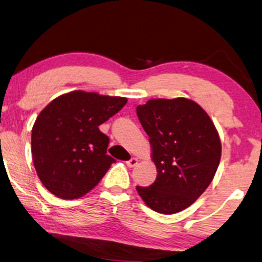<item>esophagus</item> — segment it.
<instances>
[{
	"instance_id": "34e87169",
	"label": "esophagus",
	"mask_w": 262,
	"mask_h": 262,
	"mask_svg": "<svg viewBox=\"0 0 262 262\" xmlns=\"http://www.w3.org/2000/svg\"><path fill=\"white\" fill-rule=\"evenodd\" d=\"M138 164V159L137 158H131L130 160L126 161V165H127L128 167H135Z\"/></svg>"
}]
</instances>
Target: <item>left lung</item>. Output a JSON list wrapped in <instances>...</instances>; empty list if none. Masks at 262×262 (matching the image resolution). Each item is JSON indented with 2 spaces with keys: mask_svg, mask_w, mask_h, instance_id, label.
<instances>
[{
  "mask_svg": "<svg viewBox=\"0 0 262 262\" xmlns=\"http://www.w3.org/2000/svg\"><path fill=\"white\" fill-rule=\"evenodd\" d=\"M136 112L158 172L150 186L136 187L138 194L160 214L182 211L214 179L221 159L217 130L198 103L182 97L149 99Z\"/></svg>",
  "mask_w": 262,
  "mask_h": 262,
  "instance_id": "8db88e82",
  "label": "left lung"
}]
</instances>
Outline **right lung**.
Wrapping results in <instances>:
<instances>
[{"label": "right lung", "mask_w": 262, "mask_h": 262, "mask_svg": "<svg viewBox=\"0 0 262 262\" xmlns=\"http://www.w3.org/2000/svg\"><path fill=\"white\" fill-rule=\"evenodd\" d=\"M124 97L73 91L53 99L36 118L31 153L38 179L52 194L77 199L98 185L115 159L99 125L126 104Z\"/></svg>", "instance_id": "add662e5"}]
</instances>
